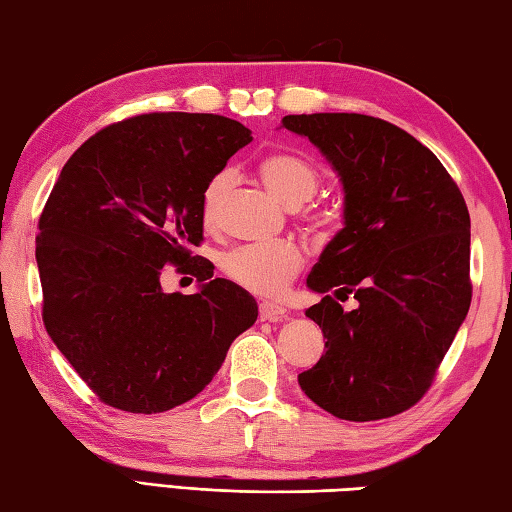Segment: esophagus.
Returning a JSON list of instances; mask_svg holds the SVG:
<instances>
[{
    "label": "esophagus",
    "mask_w": 512,
    "mask_h": 512,
    "mask_svg": "<svg viewBox=\"0 0 512 512\" xmlns=\"http://www.w3.org/2000/svg\"><path fill=\"white\" fill-rule=\"evenodd\" d=\"M284 316H287V309H284L280 302H259V318L262 320H282Z\"/></svg>",
    "instance_id": "esophagus-1"
}]
</instances>
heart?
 Listing matches in <instances>:
<instances>
[{
  "label": "heart",
  "mask_w": 512,
  "mask_h": 512,
  "mask_svg": "<svg viewBox=\"0 0 512 512\" xmlns=\"http://www.w3.org/2000/svg\"><path fill=\"white\" fill-rule=\"evenodd\" d=\"M268 192L289 207L307 203L320 185V171L311 160L298 153H271L259 162ZM232 187V171L223 169L212 176L201 196V216L210 225L219 216L223 198ZM223 275L246 291L257 296H277L289 287V282L305 264V253L293 241H273V244H244L225 250L219 259Z\"/></svg>",
  "instance_id": "1"
}]
</instances>
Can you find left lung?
I'll return each mask as SVG.
<instances>
[{
    "label": "left lung",
    "instance_id": "obj_1",
    "mask_svg": "<svg viewBox=\"0 0 512 512\" xmlns=\"http://www.w3.org/2000/svg\"><path fill=\"white\" fill-rule=\"evenodd\" d=\"M343 183V228L311 268L323 293L305 314L325 354L298 375L311 402L341 420L402 413L429 391L472 300L470 212L427 146L357 112L287 115ZM358 307L343 312L339 299Z\"/></svg>",
    "mask_w": 512,
    "mask_h": 512
}]
</instances>
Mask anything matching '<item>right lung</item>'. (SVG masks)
Listing matches in <instances>:
<instances>
[{
  "label": "right lung",
  "mask_w": 512,
  "mask_h": 512,
  "mask_svg": "<svg viewBox=\"0 0 512 512\" xmlns=\"http://www.w3.org/2000/svg\"><path fill=\"white\" fill-rule=\"evenodd\" d=\"M253 142L235 119L149 112L92 135L60 171L40 214L42 320L103 404L162 413L219 372L257 302L194 255L201 196ZM192 265L202 291L164 294L161 266Z\"/></svg>",
  "instance_id": "1"
}]
</instances>
